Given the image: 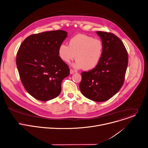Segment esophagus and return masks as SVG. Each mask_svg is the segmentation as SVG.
<instances>
[{"label":"esophagus","instance_id":"1","mask_svg":"<svg viewBox=\"0 0 148 148\" xmlns=\"http://www.w3.org/2000/svg\"><path fill=\"white\" fill-rule=\"evenodd\" d=\"M75 72H76L75 71H74V70H73V69H72L70 70V73H71V74H73V73H74Z\"/></svg>","mask_w":148,"mask_h":148}]
</instances>
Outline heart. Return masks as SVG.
<instances>
[{
  "mask_svg": "<svg viewBox=\"0 0 148 148\" xmlns=\"http://www.w3.org/2000/svg\"><path fill=\"white\" fill-rule=\"evenodd\" d=\"M103 43L99 39L84 34H78L69 40L68 46L61 44L58 48L60 59L69 63L75 59L74 67L89 71L99 63L103 54Z\"/></svg>",
  "mask_w": 148,
  "mask_h": 148,
  "instance_id": "obj_1",
  "label": "heart"
}]
</instances>
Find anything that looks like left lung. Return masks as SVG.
I'll return each mask as SVG.
<instances>
[{
    "label": "left lung",
    "instance_id": "obj_1",
    "mask_svg": "<svg viewBox=\"0 0 148 148\" xmlns=\"http://www.w3.org/2000/svg\"><path fill=\"white\" fill-rule=\"evenodd\" d=\"M102 41L103 54L96 66L81 73L80 90L86 97L101 102L108 101L122 88L128 64L122 41L112 33L96 32Z\"/></svg>",
    "mask_w": 148,
    "mask_h": 148
}]
</instances>
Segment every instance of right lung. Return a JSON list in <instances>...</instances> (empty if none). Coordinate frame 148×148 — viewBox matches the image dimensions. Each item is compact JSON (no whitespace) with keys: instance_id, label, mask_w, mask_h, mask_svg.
Returning a JSON list of instances; mask_svg holds the SVG:
<instances>
[{"instance_id":"1","label":"right lung","mask_w":148,"mask_h":148,"mask_svg":"<svg viewBox=\"0 0 148 148\" xmlns=\"http://www.w3.org/2000/svg\"><path fill=\"white\" fill-rule=\"evenodd\" d=\"M62 30L43 32L27 37L16 56V65L22 83L35 99L47 101L61 92L63 79L70 69L58 55L59 46L67 37Z\"/></svg>"}]
</instances>
